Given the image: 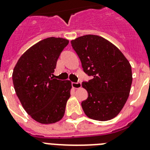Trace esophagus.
I'll list each match as a JSON object with an SVG mask.
<instances>
[{"label": "esophagus", "mask_w": 150, "mask_h": 150, "mask_svg": "<svg viewBox=\"0 0 150 150\" xmlns=\"http://www.w3.org/2000/svg\"><path fill=\"white\" fill-rule=\"evenodd\" d=\"M71 85H72V87L74 88H79L81 87V83L80 82H77V83H71Z\"/></svg>", "instance_id": "obj_1"}]
</instances>
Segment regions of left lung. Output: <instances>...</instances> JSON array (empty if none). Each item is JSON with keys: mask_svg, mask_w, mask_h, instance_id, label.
<instances>
[{"mask_svg": "<svg viewBox=\"0 0 150 150\" xmlns=\"http://www.w3.org/2000/svg\"><path fill=\"white\" fill-rule=\"evenodd\" d=\"M71 43L83 71L93 77L82 83L88 92V98L81 104L85 114L98 121L112 120L129 96L131 64L116 46L100 36L84 35Z\"/></svg>", "mask_w": 150, "mask_h": 150, "instance_id": "obj_1", "label": "left lung"}]
</instances>
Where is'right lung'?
Listing matches in <instances>:
<instances>
[{
	"label": "right lung",
	"mask_w": 150,
	"mask_h": 150,
	"mask_svg": "<svg viewBox=\"0 0 150 150\" xmlns=\"http://www.w3.org/2000/svg\"><path fill=\"white\" fill-rule=\"evenodd\" d=\"M68 43L67 40L53 37L40 40L19 58L13 70V86L22 107L41 124L59 122L64 115L71 83L52 76Z\"/></svg>",
	"instance_id": "add662e5"
}]
</instances>
